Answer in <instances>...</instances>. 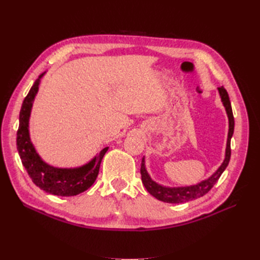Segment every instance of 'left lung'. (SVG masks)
I'll list each match as a JSON object with an SVG mask.
<instances>
[{
  "instance_id": "left-lung-1",
  "label": "left lung",
  "mask_w": 260,
  "mask_h": 260,
  "mask_svg": "<svg viewBox=\"0 0 260 260\" xmlns=\"http://www.w3.org/2000/svg\"><path fill=\"white\" fill-rule=\"evenodd\" d=\"M220 96H221V101L225 107V111L228 114V118H229V133H228V141H226V149H225V158L219 169L212 175L210 178H208L205 181H202L201 183L191 186H184V187H165L151 179L148 176L147 171L144 166V158L142 159V165H141V177H142V182L147 190V192L153 195L154 198L159 200L165 203H171V204H178L193 201L199 198H202L205 194H207L211 187L216 184L217 181L219 180L220 176L222 175V172L226 168L228 164L230 161L231 157V138L234 131V117L232 113V107L230 103L229 95H228L226 90L223 86H219L218 88Z\"/></svg>"
}]
</instances>
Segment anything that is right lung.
Instances as JSON below:
<instances>
[{
  "mask_svg": "<svg viewBox=\"0 0 260 260\" xmlns=\"http://www.w3.org/2000/svg\"><path fill=\"white\" fill-rule=\"evenodd\" d=\"M35 81L29 93L22 102L17 130V149L23 167L26 168L32 182L46 193L58 196H74L84 192L94 183L100 171L101 161L108 147L102 149L98 156L79 168H54L45 164L36 152L29 138V117L32 102L38 92L40 78Z\"/></svg>",
  "mask_w": 260,
  "mask_h": 260,
  "instance_id": "right-lung-1",
  "label": "right lung"
}]
</instances>
